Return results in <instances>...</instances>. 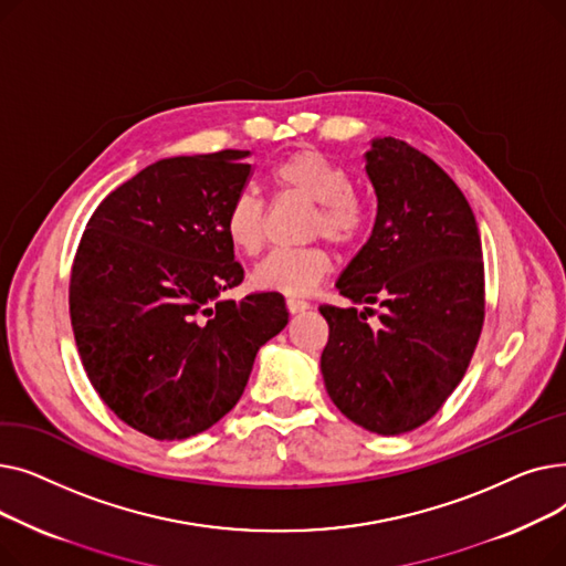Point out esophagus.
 <instances>
[{"label":"esophagus","instance_id":"34e87169","mask_svg":"<svg viewBox=\"0 0 566 566\" xmlns=\"http://www.w3.org/2000/svg\"><path fill=\"white\" fill-rule=\"evenodd\" d=\"M286 307L291 314H301V312L310 310V303L303 298H286Z\"/></svg>","mask_w":566,"mask_h":566}]
</instances>
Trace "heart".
<instances>
[{
	"label": "heart",
	"instance_id": "heart-1",
	"mask_svg": "<svg viewBox=\"0 0 566 566\" xmlns=\"http://www.w3.org/2000/svg\"><path fill=\"white\" fill-rule=\"evenodd\" d=\"M268 184L277 192L298 195L314 203L310 235H325L337 245L360 241L369 213L365 201L355 195L344 167L314 148H298L268 171ZM224 233L233 250L248 256L263 245V203L252 190L238 192L224 213ZM333 259L323 245L275 250L261 259L252 271V284L282 295H307L331 273Z\"/></svg>",
	"mask_w": 566,
	"mask_h": 566
}]
</instances>
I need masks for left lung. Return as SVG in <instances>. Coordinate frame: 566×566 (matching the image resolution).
I'll return each instance as SVG.
<instances>
[{
    "label": "left lung",
    "instance_id": "1",
    "mask_svg": "<svg viewBox=\"0 0 566 566\" xmlns=\"http://www.w3.org/2000/svg\"><path fill=\"white\" fill-rule=\"evenodd\" d=\"M365 169L378 211L337 289L365 307L321 305L331 337L321 374L335 406L378 436L418 429L461 382L484 323L482 238L472 208L431 158L371 139Z\"/></svg>",
    "mask_w": 566,
    "mask_h": 566
}]
</instances>
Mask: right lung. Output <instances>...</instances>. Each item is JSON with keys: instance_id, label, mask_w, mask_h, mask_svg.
<instances>
[{"instance_id": "right-lung-1", "label": "right lung", "mask_w": 566, "mask_h": 566, "mask_svg": "<svg viewBox=\"0 0 566 566\" xmlns=\"http://www.w3.org/2000/svg\"><path fill=\"white\" fill-rule=\"evenodd\" d=\"M250 151L176 156L109 192L86 222L69 305L84 371L118 420L156 440L211 429L241 399L256 350L284 331L280 293L243 282L224 213Z\"/></svg>"}]
</instances>
